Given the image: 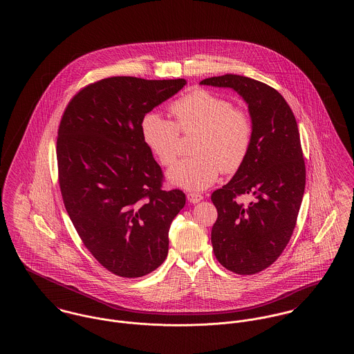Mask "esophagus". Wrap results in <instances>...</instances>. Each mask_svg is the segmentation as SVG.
<instances>
[{
  "label": "esophagus",
  "mask_w": 354,
  "mask_h": 354,
  "mask_svg": "<svg viewBox=\"0 0 354 354\" xmlns=\"http://www.w3.org/2000/svg\"><path fill=\"white\" fill-rule=\"evenodd\" d=\"M187 199H188V202L195 204V203L202 202L203 196L201 194H196V192H188Z\"/></svg>",
  "instance_id": "34e87169"
}]
</instances>
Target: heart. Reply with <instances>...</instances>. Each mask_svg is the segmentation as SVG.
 I'll list each match as a JSON object with an SVG mask.
<instances>
[{
    "mask_svg": "<svg viewBox=\"0 0 354 354\" xmlns=\"http://www.w3.org/2000/svg\"><path fill=\"white\" fill-rule=\"evenodd\" d=\"M171 111L176 123L159 113H149L140 122V134L160 165L171 166L180 151V130H203L195 152L176 163L167 174L169 183L201 191L215 183L220 171L232 174L243 166L252 145L250 114L225 97L195 90L178 100Z\"/></svg>",
    "mask_w": 354,
    "mask_h": 354,
    "instance_id": "b5f03b06",
    "label": "heart"
}]
</instances>
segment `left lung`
<instances>
[{
  "instance_id": "1",
  "label": "left lung",
  "mask_w": 354,
  "mask_h": 354,
  "mask_svg": "<svg viewBox=\"0 0 354 354\" xmlns=\"http://www.w3.org/2000/svg\"><path fill=\"white\" fill-rule=\"evenodd\" d=\"M201 84L230 87L247 102L252 145L234 178L214 191L218 209L211 241L220 264L237 274L268 268L293 234L305 189V163L296 118L283 95L252 78L225 74ZM251 193L248 206L237 203Z\"/></svg>"
}]
</instances>
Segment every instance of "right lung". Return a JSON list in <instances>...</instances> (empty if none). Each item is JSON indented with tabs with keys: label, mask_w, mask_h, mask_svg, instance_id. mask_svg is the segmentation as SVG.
<instances>
[{
	"label": "right lung",
	"mask_w": 354,
	"mask_h": 354,
	"mask_svg": "<svg viewBox=\"0 0 354 354\" xmlns=\"http://www.w3.org/2000/svg\"><path fill=\"white\" fill-rule=\"evenodd\" d=\"M185 84L104 78L77 93L61 119L57 162L65 208L84 247L120 277H142L166 260L169 225L185 207L183 191L162 188L163 172L140 122Z\"/></svg>",
	"instance_id": "right-lung-1"
}]
</instances>
